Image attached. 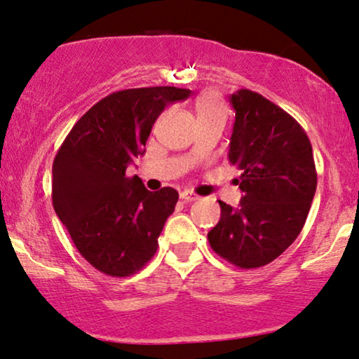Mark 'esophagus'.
I'll return each mask as SVG.
<instances>
[{
  "mask_svg": "<svg viewBox=\"0 0 359 359\" xmlns=\"http://www.w3.org/2000/svg\"><path fill=\"white\" fill-rule=\"evenodd\" d=\"M180 198H182L184 202H195V200H198L197 195L192 194V192H187V190L180 194Z\"/></svg>",
  "mask_w": 359,
  "mask_h": 359,
  "instance_id": "esophagus-1",
  "label": "esophagus"
}]
</instances>
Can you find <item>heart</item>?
I'll list each match as a JSON object with an SVG mask.
<instances>
[{
  "instance_id": "1",
  "label": "heart",
  "mask_w": 359,
  "mask_h": 359,
  "mask_svg": "<svg viewBox=\"0 0 359 359\" xmlns=\"http://www.w3.org/2000/svg\"><path fill=\"white\" fill-rule=\"evenodd\" d=\"M195 111H197L198 119H207V118H222L226 116V108L222 100L218 98L217 93H203L202 97L195 103Z\"/></svg>"
}]
</instances>
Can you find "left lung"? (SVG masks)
<instances>
[{
	"mask_svg": "<svg viewBox=\"0 0 359 359\" xmlns=\"http://www.w3.org/2000/svg\"><path fill=\"white\" fill-rule=\"evenodd\" d=\"M235 126L228 161L241 170L238 208L219 202L208 233L212 250L241 269L269 264L302 231L317 190L312 144L304 128L262 95L241 88L229 97Z\"/></svg>",
	"mask_w": 359,
	"mask_h": 359,
	"instance_id": "1",
	"label": "left lung"
}]
</instances>
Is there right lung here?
Wrapping results in <instances>:
<instances>
[{
    "label": "right lung",
    "mask_w": 359,
    "mask_h": 359,
    "mask_svg": "<svg viewBox=\"0 0 359 359\" xmlns=\"http://www.w3.org/2000/svg\"><path fill=\"white\" fill-rule=\"evenodd\" d=\"M175 87L130 88L93 104L74 124L52 165V203L80 255L103 274L128 277L156 255L179 194L149 192L126 167L144 154L152 124L169 103L190 97Z\"/></svg>",
    "instance_id": "obj_1"
}]
</instances>
